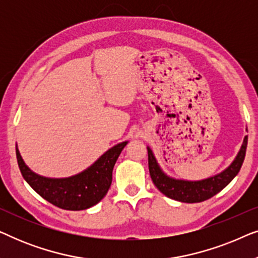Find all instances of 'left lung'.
<instances>
[{
	"label": "left lung",
	"mask_w": 258,
	"mask_h": 258,
	"mask_svg": "<svg viewBox=\"0 0 258 258\" xmlns=\"http://www.w3.org/2000/svg\"><path fill=\"white\" fill-rule=\"evenodd\" d=\"M248 136L244 137L243 144L239 149L237 156L232 161V163L220 174L211 176L209 178L201 179V181H185V179L172 178L164 174L153 151L149 147L148 149V164L149 172L154 184L160 191L169 199L184 203H199L209 200L224 189L230 183L241 169L243 161L245 157Z\"/></svg>",
	"instance_id": "obj_1"
}]
</instances>
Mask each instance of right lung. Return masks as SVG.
I'll return each mask as SVG.
<instances>
[{
  "instance_id": "obj_1",
  "label": "right lung",
  "mask_w": 258,
  "mask_h": 258,
  "mask_svg": "<svg viewBox=\"0 0 258 258\" xmlns=\"http://www.w3.org/2000/svg\"><path fill=\"white\" fill-rule=\"evenodd\" d=\"M128 141L116 144L93 165L80 174L66 178L43 177L24 163L16 146V157L23 178L41 197L64 210H84L107 195L112 181V169Z\"/></svg>"
}]
</instances>
